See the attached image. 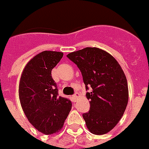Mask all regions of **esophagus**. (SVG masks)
I'll return each mask as SVG.
<instances>
[{"label":"esophagus","instance_id":"34e87169","mask_svg":"<svg viewBox=\"0 0 149 149\" xmlns=\"http://www.w3.org/2000/svg\"><path fill=\"white\" fill-rule=\"evenodd\" d=\"M79 97V94H78V93H76L75 95H73V96H72L73 101H74V102H76V101H77V97Z\"/></svg>","mask_w":149,"mask_h":149}]
</instances>
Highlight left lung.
Listing matches in <instances>:
<instances>
[{
    "label": "left lung",
    "mask_w": 149,
    "mask_h": 149,
    "mask_svg": "<svg viewBox=\"0 0 149 149\" xmlns=\"http://www.w3.org/2000/svg\"><path fill=\"white\" fill-rule=\"evenodd\" d=\"M81 72L90 100V110L83 114L90 132L102 135L115 127L128 102V85L122 68L108 52L85 47L67 54Z\"/></svg>",
    "instance_id": "obj_1"
}]
</instances>
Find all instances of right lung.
Segmentation results:
<instances>
[{"label":"right lung","instance_id":"right-lung-1","mask_svg":"<svg viewBox=\"0 0 149 149\" xmlns=\"http://www.w3.org/2000/svg\"><path fill=\"white\" fill-rule=\"evenodd\" d=\"M63 56L62 52L44 51L25 66L19 83L22 108L29 122L38 131L52 134L62 128L72 103L58 96L52 70Z\"/></svg>","mask_w":149,"mask_h":149}]
</instances>
